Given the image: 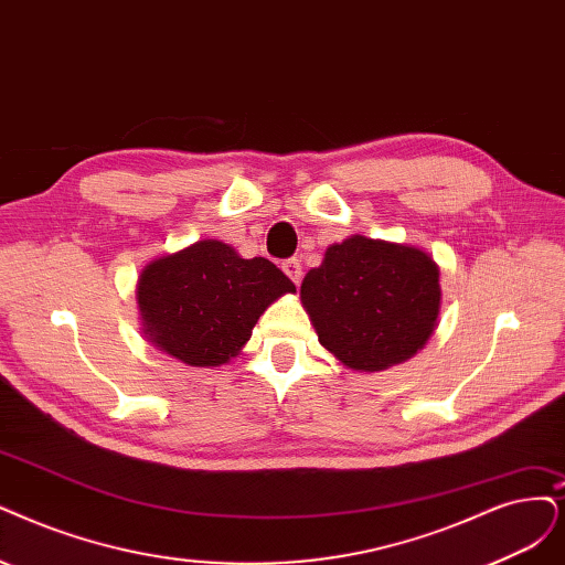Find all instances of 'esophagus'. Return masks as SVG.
Masks as SVG:
<instances>
[{
  "instance_id": "34e87169",
  "label": "esophagus",
  "mask_w": 565,
  "mask_h": 565,
  "mask_svg": "<svg viewBox=\"0 0 565 565\" xmlns=\"http://www.w3.org/2000/svg\"><path fill=\"white\" fill-rule=\"evenodd\" d=\"M281 269L286 271L290 281L300 284V279H302V263H300L298 258H288V260L281 265Z\"/></svg>"
}]
</instances>
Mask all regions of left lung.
<instances>
[{
  "instance_id": "1",
  "label": "left lung",
  "mask_w": 565,
  "mask_h": 565,
  "mask_svg": "<svg viewBox=\"0 0 565 565\" xmlns=\"http://www.w3.org/2000/svg\"><path fill=\"white\" fill-rule=\"evenodd\" d=\"M440 271L419 248L353 235L332 244L300 288L319 342L351 370L403 363L435 330Z\"/></svg>"
}]
</instances>
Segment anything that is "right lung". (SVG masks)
<instances>
[{
	"mask_svg": "<svg viewBox=\"0 0 565 565\" xmlns=\"http://www.w3.org/2000/svg\"><path fill=\"white\" fill-rule=\"evenodd\" d=\"M294 290L267 258L204 239L146 267L137 298L149 340L185 365L214 367L237 356L263 311Z\"/></svg>",
	"mask_w": 565,
	"mask_h": 565,
	"instance_id": "right-lung-1",
	"label": "right lung"
}]
</instances>
